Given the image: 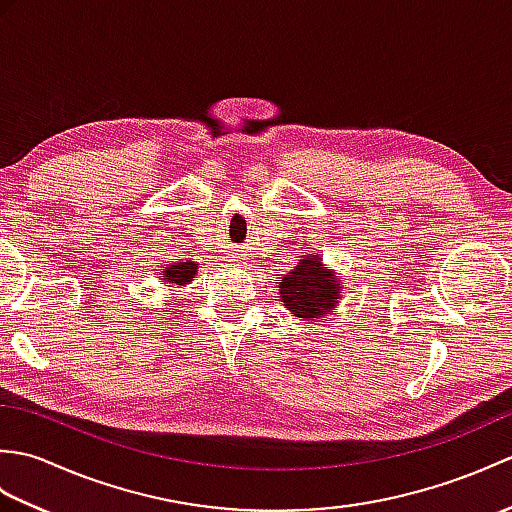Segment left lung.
<instances>
[{
  "mask_svg": "<svg viewBox=\"0 0 512 512\" xmlns=\"http://www.w3.org/2000/svg\"><path fill=\"white\" fill-rule=\"evenodd\" d=\"M339 281L325 270L317 255L306 257L290 275L279 279V292L288 310L299 319H319L339 303Z\"/></svg>",
  "mask_w": 512,
  "mask_h": 512,
  "instance_id": "left-lung-1",
  "label": "left lung"
}]
</instances>
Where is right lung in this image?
Returning a JSON list of instances; mask_svg holds the SVG:
<instances>
[{
    "instance_id": "1",
    "label": "right lung",
    "mask_w": 512,
    "mask_h": 512,
    "mask_svg": "<svg viewBox=\"0 0 512 512\" xmlns=\"http://www.w3.org/2000/svg\"><path fill=\"white\" fill-rule=\"evenodd\" d=\"M195 270H198V264L195 262H178V264H173V266L162 270V273H165V279L169 281V284L184 286V284H189V281H193Z\"/></svg>"
}]
</instances>
